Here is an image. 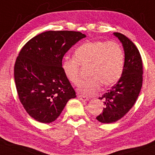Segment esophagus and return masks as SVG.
I'll return each mask as SVG.
<instances>
[{
    "mask_svg": "<svg viewBox=\"0 0 155 155\" xmlns=\"http://www.w3.org/2000/svg\"><path fill=\"white\" fill-rule=\"evenodd\" d=\"M78 98L83 102H85V101H87V100H89L88 97L83 96V95H78Z\"/></svg>",
    "mask_w": 155,
    "mask_h": 155,
    "instance_id": "obj_1",
    "label": "esophagus"
}]
</instances>
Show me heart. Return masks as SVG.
<instances>
[{"instance_id":"obj_1","label":"heart","mask_w":155,"mask_h":155,"mask_svg":"<svg viewBox=\"0 0 155 155\" xmlns=\"http://www.w3.org/2000/svg\"><path fill=\"white\" fill-rule=\"evenodd\" d=\"M79 66L87 67L90 77L82 81L79 91L91 95L100 89L101 84L110 87L118 81L124 66V53L116 42L88 41L75 50L73 58L63 59L61 68L71 83H79Z\"/></svg>"}]
</instances>
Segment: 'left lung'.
<instances>
[{
    "label": "left lung",
    "instance_id": "left-lung-1",
    "mask_svg": "<svg viewBox=\"0 0 155 155\" xmlns=\"http://www.w3.org/2000/svg\"><path fill=\"white\" fill-rule=\"evenodd\" d=\"M113 35L123 45L124 66L118 82L99 98L104 100L105 105L97 117L102 124H111L122 118L134 106L142 87L143 65L139 50L125 35L119 32Z\"/></svg>",
    "mask_w": 155,
    "mask_h": 155
}]
</instances>
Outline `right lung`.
<instances>
[{"label": "right lung", "instance_id": "1", "mask_svg": "<svg viewBox=\"0 0 155 155\" xmlns=\"http://www.w3.org/2000/svg\"><path fill=\"white\" fill-rule=\"evenodd\" d=\"M84 34L74 31H47L24 45L14 66L20 102L31 118L44 124L58 118L76 92L63 74L66 53Z\"/></svg>", "mask_w": 155, "mask_h": 155}]
</instances>
